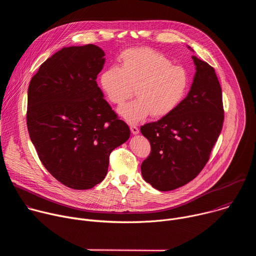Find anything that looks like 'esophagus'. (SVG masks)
Instances as JSON below:
<instances>
[{
	"instance_id": "1",
	"label": "esophagus",
	"mask_w": 256,
	"mask_h": 256,
	"mask_svg": "<svg viewBox=\"0 0 256 256\" xmlns=\"http://www.w3.org/2000/svg\"><path fill=\"white\" fill-rule=\"evenodd\" d=\"M130 132H132V134H138V128L136 126H134V124H130Z\"/></svg>"
}]
</instances>
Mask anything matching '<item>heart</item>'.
Returning a JSON list of instances; mask_svg holds the SVG:
<instances>
[{"instance_id":"obj_1","label":"heart","mask_w":256,"mask_h":256,"mask_svg":"<svg viewBox=\"0 0 256 256\" xmlns=\"http://www.w3.org/2000/svg\"><path fill=\"white\" fill-rule=\"evenodd\" d=\"M120 66L102 70L100 87L107 99L122 105L134 92L136 98L120 108V114L130 124L152 114L164 118L181 104L190 85V72L150 48H134L122 52Z\"/></svg>"}]
</instances>
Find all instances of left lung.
I'll list each match as a JSON object with an SVG mask.
<instances>
[{
  "label": "left lung",
  "mask_w": 256,
  "mask_h": 256,
  "mask_svg": "<svg viewBox=\"0 0 256 256\" xmlns=\"http://www.w3.org/2000/svg\"><path fill=\"white\" fill-rule=\"evenodd\" d=\"M192 60L196 72L188 96L170 114L140 126L151 144L142 175L160 192L184 186L200 174L223 128L222 89L214 70L196 56Z\"/></svg>",
  "instance_id": "8db88e82"
}]
</instances>
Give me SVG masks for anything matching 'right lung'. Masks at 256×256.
<instances>
[{
	"instance_id": "1",
	"label": "right lung",
	"mask_w": 256,
	"mask_h": 256,
	"mask_svg": "<svg viewBox=\"0 0 256 256\" xmlns=\"http://www.w3.org/2000/svg\"><path fill=\"white\" fill-rule=\"evenodd\" d=\"M104 62L97 46L64 48L40 66L28 87L31 142L46 170L72 190L100 184L109 155L130 134L96 83Z\"/></svg>"
}]
</instances>
